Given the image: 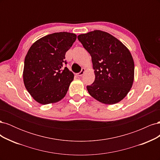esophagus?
Wrapping results in <instances>:
<instances>
[{
	"label": "esophagus",
	"mask_w": 160,
	"mask_h": 160,
	"mask_svg": "<svg viewBox=\"0 0 160 160\" xmlns=\"http://www.w3.org/2000/svg\"><path fill=\"white\" fill-rule=\"evenodd\" d=\"M85 69L83 68V69H81V71L80 72H79V73H77V74H76V76H77V77H81V76H82V75H83L85 73Z\"/></svg>",
	"instance_id": "esophagus-1"
}]
</instances>
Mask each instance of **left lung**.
I'll return each instance as SVG.
<instances>
[{
	"instance_id": "obj_1",
	"label": "left lung",
	"mask_w": 160,
	"mask_h": 160,
	"mask_svg": "<svg viewBox=\"0 0 160 160\" xmlns=\"http://www.w3.org/2000/svg\"><path fill=\"white\" fill-rule=\"evenodd\" d=\"M91 57L95 81L87 87L99 102L113 105L125 98L134 80V61L123 43L111 34L95 30L78 37Z\"/></svg>"
}]
</instances>
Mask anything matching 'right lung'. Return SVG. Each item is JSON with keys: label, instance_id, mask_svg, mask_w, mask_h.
<instances>
[{"label": "right lung", "instance_id": "right-lung-1", "mask_svg": "<svg viewBox=\"0 0 160 160\" xmlns=\"http://www.w3.org/2000/svg\"><path fill=\"white\" fill-rule=\"evenodd\" d=\"M77 38L74 33L55 32L35 41L28 49L22 72L25 88L42 105L65 98L74 75L64 65L65 53Z\"/></svg>", "mask_w": 160, "mask_h": 160}]
</instances>
